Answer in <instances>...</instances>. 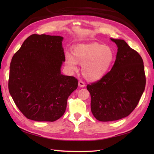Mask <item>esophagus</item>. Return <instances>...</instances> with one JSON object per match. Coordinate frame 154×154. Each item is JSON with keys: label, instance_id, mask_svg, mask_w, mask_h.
Segmentation results:
<instances>
[{"label": "esophagus", "instance_id": "1", "mask_svg": "<svg viewBox=\"0 0 154 154\" xmlns=\"http://www.w3.org/2000/svg\"><path fill=\"white\" fill-rule=\"evenodd\" d=\"M78 84H79V86L80 87H84L85 86V83L83 82L82 81H79Z\"/></svg>", "mask_w": 154, "mask_h": 154}]
</instances>
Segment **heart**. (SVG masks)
<instances>
[{
    "instance_id": "heart-1",
    "label": "heart",
    "mask_w": 154,
    "mask_h": 154,
    "mask_svg": "<svg viewBox=\"0 0 154 154\" xmlns=\"http://www.w3.org/2000/svg\"><path fill=\"white\" fill-rule=\"evenodd\" d=\"M72 53L73 55H65V65L68 69L76 71L77 63L82 65L83 77L90 81L103 78L114 60L112 49L99 43L79 44L73 48Z\"/></svg>"
}]
</instances>
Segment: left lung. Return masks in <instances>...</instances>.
<instances>
[{
    "label": "left lung",
    "instance_id": "obj_1",
    "mask_svg": "<svg viewBox=\"0 0 154 154\" xmlns=\"http://www.w3.org/2000/svg\"><path fill=\"white\" fill-rule=\"evenodd\" d=\"M110 40L118 47L112 68L99 81L87 86L91 94V112L102 122L128 116L138 105L146 86L142 57L124 40Z\"/></svg>",
    "mask_w": 154,
    "mask_h": 154
}]
</instances>
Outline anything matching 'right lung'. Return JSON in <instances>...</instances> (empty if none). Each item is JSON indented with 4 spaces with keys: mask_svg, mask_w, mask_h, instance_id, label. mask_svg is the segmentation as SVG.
<instances>
[{
    "mask_svg": "<svg viewBox=\"0 0 154 154\" xmlns=\"http://www.w3.org/2000/svg\"><path fill=\"white\" fill-rule=\"evenodd\" d=\"M59 35L32 34L12 58L9 93L28 119L54 122L65 113L68 97L78 86L74 77L61 73L65 61Z\"/></svg>",
    "mask_w": 154,
    "mask_h": 154,
    "instance_id": "1",
    "label": "right lung"
}]
</instances>
